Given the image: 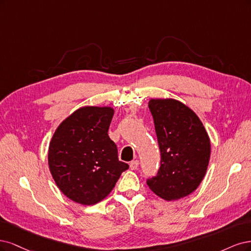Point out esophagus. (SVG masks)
Masks as SVG:
<instances>
[{"label":"esophagus","mask_w":251,"mask_h":251,"mask_svg":"<svg viewBox=\"0 0 251 251\" xmlns=\"http://www.w3.org/2000/svg\"><path fill=\"white\" fill-rule=\"evenodd\" d=\"M139 160L137 159H135V160H132L130 164H129V166H130V169L131 170H136L137 169V167H139Z\"/></svg>","instance_id":"34e87169"}]
</instances>
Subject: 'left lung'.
Segmentation results:
<instances>
[{
	"label": "left lung",
	"instance_id": "8db88e82",
	"mask_svg": "<svg viewBox=\"0 0 251 251\" xmlns=\"http://www.w3.org/2000/svg\"><path fill=\"white\" fill-rule=\"evenodd\" d=\"M160 150V167L147 180L149 189L167 201L187 197L195 191L206 173L211 142L198 116L175 99H151Z\"/></svg>",
	"mask_w": 251,
	"mask_h": 251
}]
</instances>
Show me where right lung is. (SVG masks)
I'll use <instances>...</instances> for the list:
<instances>
[{
    "mask_svg": "<svg viewBox=\"0 0 251 251\" xmlns=\"http://www.w3.org/2000/svg\"><path fill=\"white\" fill-rule=\"evenodd\" d=\"M115 110L80 107L64 119L52 136L48 164L58 189L69 199L93 205L106 198L129 166L118 158L108 136Z\"/></svg>",
    "mask_w": 251,
    "mask_h": 251,
    "instance_id": "right-lung-1",
    "label": "right lung"
}]
</instances>
